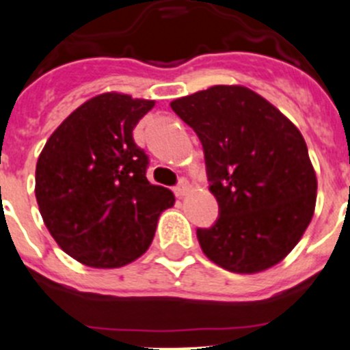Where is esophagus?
I'll return each instance as SVG.
<instances>
[{"label":"esophagus","instance_id":"obj_1","mask_svg":"<svg viewBox=\"0 0 350 350\" xmlns=\"http://www.w3.org/2000/svg\"><path fill=\"white\" fill-rule=\"evenodd\" d=\"M174 193L178 198H185V196L189 193V183L186 181V179H181V183L174 188Z\"/></svg>","mask_w":350,"mask_h":350}]
</instances>
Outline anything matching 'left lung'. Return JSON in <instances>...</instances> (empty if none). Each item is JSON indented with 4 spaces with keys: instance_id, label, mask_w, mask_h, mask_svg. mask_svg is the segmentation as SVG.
Listing matches in <instances>:
<instances>
[{
    "instance_id": "8db88e82",
    "label": "left lung",
    "mask_w": 350,
    "mask_h": 350,
    "mask_svg": "<svg viewBox=\"0 0 350 350\" xmlns=\"http://www.w3.org/2000/svg\"><path fill=\"white\" fill-rule=\"evenodd\" d=\"M172 111L203 145L220 217L198 229L210 261L234 273L272 269L294 250L317 205V172L296 124L243 85L179 97Z\"/></svg>"
}]
</instances>
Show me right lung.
<instances>
[{
    "mask_svg": "<svg viewBox=\"0 0 350 350\" xmlns=\"http://www.w3.org/2000/svg\"><path fill=\"white\" fill-rule=\"evenodd\" d=\"M155 100L104 92L73 111L36 165V198L57 246L92 269H120L154 239L174 195L145 176L148 159L133 128Z\"/></svg>",
    "mask_w": 350,
    "mask_h": 350,
    "instance_id": "right-lung-1",
    "label": "right lung"
}]
</instances>
